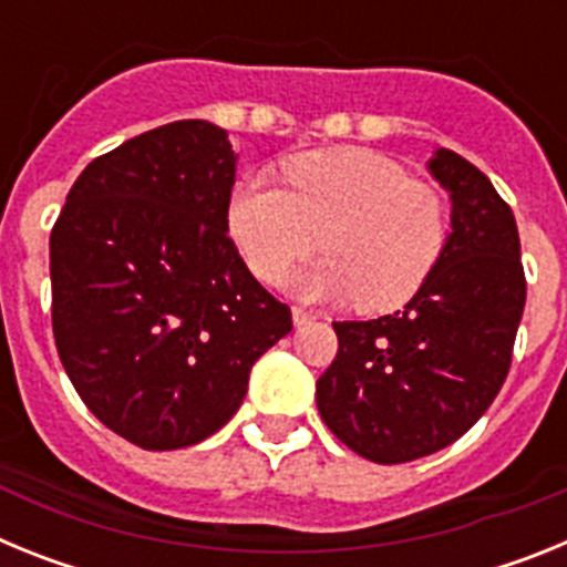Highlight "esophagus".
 Wrapping results in <instances>:
<instances>
[{
    "label": "esophagus",
    "instance_id": "1",
    "mask_svg": "<svg viewBox=\"0 0 567 567\" xmlns=\"http://www.w3.org/2000/svg\"><path fill=\"white\" fill-rule=\"evenodd\" d=\"M292 320H295V327H298V329H303V327H309V323H312V320H315V315H312V312H307V309L292 307Z\"/></svg>",
    "mask_w": 567,
    "mask_h": 567
}]
</instances>
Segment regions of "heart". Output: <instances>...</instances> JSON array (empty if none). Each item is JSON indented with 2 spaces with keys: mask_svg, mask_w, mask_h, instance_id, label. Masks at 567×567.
Segmentation results:
<instances>
[{
  "mask_svg": "<svg viewBox=\"0 0 567 567\" xmlns=\"http://www.w3.org/2000/svg\"><path fill=\"white\" fill-rule=\"evenodd\" d=\"M289 189L244 175L229 189L227 233L260 284H278L315 247L327 255L289 278L303 300H352L365 312L403 307L449 244L443 195L374 150L338 147L284 164Z\"/></svg>",
  "mask_w": 567,
  "mask_h": 567,
  "instance_id": "1",
  "label": "heart"
}]
</instances>
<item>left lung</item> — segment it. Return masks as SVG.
Segmentation results:
<instances>
[{"mask_svg": "<svg viewBox=\"0 0 567 567\" xmlns=\"http://www.w3.org/2000/svg\"><path fill=\"white\" fill-rule=\"evenodd\" d=\"M425 167L452 198L443 258L400 312L334 323L338 358L318 380L323 423L383 465L440 452L483 417L525 309L517 221L488 175L443 147Z\"/></svg>", "mask_w": 567, "mask_h": 567, "instance_id": "obj_1", "label": "left lung"}]
</instances>
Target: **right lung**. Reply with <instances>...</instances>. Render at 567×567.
Listing matches in <instances>:
<instances>
[{
  "label": "right lung",
  "instance_id": "1",
  "mask_svg": "<svg viewBox=\"0 0 567 567\" xmlns=\"http://www.w3.org/2000/svg\"><path fill=\"white\" fill-rule=\"evenodd\" d=\"M227 130L202 118L99 155L50 233L53 338L79 398L147 452L238 412L255 360L292 332L227 235Z\"/></svg>",
  "mask_w": 567,
  "mask_h": 567
}]
</instances>
